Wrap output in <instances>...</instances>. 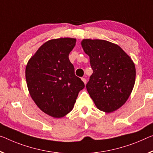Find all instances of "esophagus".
Masks as SVG:
<instances>
[{"instance_id": "obj_1", "label": "esophagus", "mask_w": 153, "mask_h": 153, "mask_svg": "<svg viewBox=\"0 0 153 153\" xmlns=\"http://www.w3.org/2000/svg\"><path fill=\"white\" fill-rule=\"evenodd\" d=\"M81 80H82V81H83V83H84L85 84H86V83H87V80H86V79H85V78H81Z\"/></svg>"}]
</instances>
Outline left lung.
Masks as SVG:
<instances>
[{"instance_id":"1","label":"left lung","mask_w":153,"mask_h":153,"mask_svg":"<svg viewBox=\"0 0 153 153\" xmlns=\"http://www.w3.org/2000/svg\"><path fill=\"white\" fill-rule=\"evenodd\" d=\"M83 51L90 57L93 73L86 88L100 111L111 113L126 102L135 81L131 57L117 44L102 39H84Z\"/></svg>"}]
</instances>
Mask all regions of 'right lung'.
Here are the masks:
<instances>
[{"mask_svg":"<svg viewBox=\"0 0 153 153\" xmlns=\"http://www.w3.org/2000/svg\"><path fill=\"white\" fill-rule=\"evenodd\" d=\"M75 44L74 38L51 39L39 47L26 67L32 99L42 111L56 118L72 111L79 92L85 88L68 57Z\"/></svg>","mask_w":153,"mask_h":153,"instance_id":"add662e5","label":"right lung"}]
</instances>
